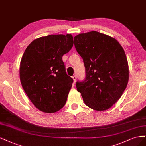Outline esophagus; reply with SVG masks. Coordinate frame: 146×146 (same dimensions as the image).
Instances as JSON below:
<instances>
[{"label": "esophagus", "instance_id": "34e87169", "mask_svg": "<svg viewBox=\"0 0 146 146\" xmlns=\"http://www.w3.org/2000/svg\"><path fill=\"white\" fill-rule=\"evenodd\" d=\"M72 78H73V81H74V82H76V79H77V76H76V75H74V76H73Z\"/></svg>", "mask_w": 146, "mask_h": 146}]
</instances>
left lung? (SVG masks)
Masks as SVG:
<instances>
[{
    "label": "left lung",
    "instance_id": "8db88e82",
    "mask_svg": "<svg viewBox=\"0 0 146 146\" xmlns=\"http://www.w3.org/2000/svg\"><path fill=\"white\" fill-rule=\"evenodd\" d=\"M83 59L86 79L77 81V90L93 110L109 109L121 98L129 81V65L124 50L115 38L93 31L74 37Z\"/></svg>",
    "mask_w": 146,
    "mask_h": 146
}]
</instances>
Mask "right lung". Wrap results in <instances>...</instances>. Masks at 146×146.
I'll use <instances>...</instances> for the list:
<instances>
[{"instance_id":"1","label":"right lung","mask_w":146,"mask_h":146,"mask_svg":"<svg viewBox=\"0 0 146 146\" xmlns=\"http://www.w3.org/2000/svg\"><path fill=\"white\" fill-rule=\"evenodd\" d=\"M73 45L71 34L50 35L31 42L20 64L22 86L34 106L51 113L64 106L73 79L62 60Z\"/></svg>"}]
</instances>
